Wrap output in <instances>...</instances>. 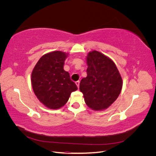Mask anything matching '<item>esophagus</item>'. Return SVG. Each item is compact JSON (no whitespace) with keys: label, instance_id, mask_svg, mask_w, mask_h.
Wrapping results in <instances>:
<instances>
[{"label":"esophagus","instance_id":"obj_1","mask_svg":"<svg viewBox=\"0 0 156 156\" xmlns=\"http://www.w3.org/2000/svg\"><path fill=\"white\" fill-rule=\"evenodd\" d=\"M75 84H76L77 87L79 88V81H77L75 82Z\"/></svg>","mask_w":156,"mask_h":156}]
</instances>
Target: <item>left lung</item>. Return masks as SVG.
<instances>
[{"mask_svg":"<svg viewBox=\"0 0 156 156\" xmlns=\"http://www.w3.org/2000/svg\"><path fill=\"white\" fill-rule=\"evenodd\" d=\"M87 76L81 79L79 89L87 106L94 111L109 107L120 95L123 81L112 60L97 51L87 56Z\"/></svg>","mask_w":156,"mask_h":156,"instance_id":"left-lung-1","label":"left lung"}]
</instances>
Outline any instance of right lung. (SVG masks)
Returning <instances> with one entry per match:
<instances>
[{"instance_id": "1", "label": "right lung", "mask_w": 156, "mask_h": 156, "mask_svg": "<svg viewBox=\"0 0 156 156\" xmlns=\"http://www.w3.org/2000/svg\"><path fill=\"white\" fill-rule=\"evenodd\" d=\"M68 54L55 51L45 54L37 61L31 74L33 91L38 100L46 107L58 109L69 100L70 94L77 90L64 69Z\"/></svg>"}]
</instances>
